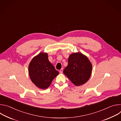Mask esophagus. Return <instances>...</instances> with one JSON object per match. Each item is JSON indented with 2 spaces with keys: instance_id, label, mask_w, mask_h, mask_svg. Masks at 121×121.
I'll return each mask as SVG.
<instances>
[{
  "instance_id": "esophagus-1",
  "label": "esophagus",
  "mask_w": 121,
  "mask_h": 121,
  "mask_svg": "<svg viewBox=\"0 0 121 121\" xmlns=\"http://www.w3.org/2000/svg\"><path fill=\"white\" fill-rule=\"evenodd\" d=\"M63 72V68H61V69L59 70V72H60V73H62Z\"/></svg>"
}]
</instances>
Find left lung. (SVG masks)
I'll list each match as a JSON object with an SVG mask.
<instances>
[{
	"mask_svg": "<svg viewBox=\"0 0 121 121\" xmlns=\"http://www.w3.org/2000/svg\"><path fill=\"white\" fill-rule=\"evenodd\" d=\"M92 72V65L88 58L80 53L70 55L68 65L64 74L76 86L85 84L89 79Z\"/></svg>",
	"mask_w": 121,
	"mask_h": 121,
	"instance_id": "left-lung-1",
	"label": "left lung"
}]
</instances>
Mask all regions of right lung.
I'll return each mask as SVG.
<instances>
[{"instance_id":"1","label":"right lung","mask_w":121,"mask_h":121,"mask_svg":"<svg viewBox=\"0 0 121 121\" xmlns=\"http://www.w3.org/2000/svg\"><path fill=\"white\" fill-rule=\"evenodd\" d=\"M29 74L31 81L38 88L46 89L59 72L49 61L47 54L41 52L30 61Z\"/></svg>"}]
</instances>
